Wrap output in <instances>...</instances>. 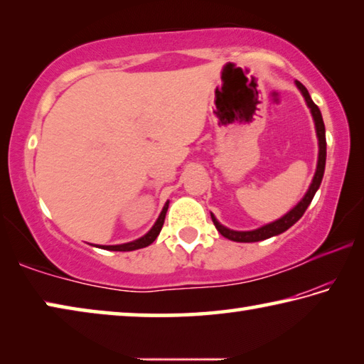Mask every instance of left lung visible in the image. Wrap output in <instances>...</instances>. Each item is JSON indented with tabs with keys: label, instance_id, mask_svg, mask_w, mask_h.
Instances as JSON below:
<instances>
[{
	"label": "left lung",
	"instance_id": "8db88e82",
	"mask_svg": "<svg viewBox=\"0 0 364 364\" xmlns=\"http://www.w3.org/2000/svg\"><path fill=\"white\" fill-rule=\"evenodd\" d=\"M295 86H297L301 96H304L306 106L311 112L313 122H315V130H316V138H318V164H316L315 176H313L310 188H308L305 196L301 197L297 205L291 208V210H289L286 215H282L281 218L271 221V223H268V225H263L260 228H257V230H250V231L230 230V228L221 225L220 221L215 218L213 213H210L215 228H217V230L220 231L221 236L228 237L230 241H234V242H258V241H263V239L278 236V234L287 231L289 228L297 223V221L301 218V215L305 213L308 205L311 204L313 197H315L316 191L319 189V184H321V181H323L324 167H326V128H324L321 110H319L316 104L313 102L310 93H308V90L305 88L304 85H301L300 82H295Z\"/></svg>",
	"mask_w": 364,
	"mask_h": 364
}]
</instances>
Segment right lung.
Wrapping results in <instances>:
<instances>
[{"label":"right lung","mask_w":364,"mask_h":364,"mask_svg":"<svg viewBox=\"0 0 364 364\" xmlns=\"http://www.w3.org/2000/svg\"><path fill=\"white\" fill-rule=\"evenodd\" d=\"M168 204L170 200L165 202V205L162 208V212H160L159 218L156 220V223L151 228L149 231H147L143 237L139 239H134L132 242H125V244H117V245H97L100 249L104 250H114V252H132V250H138V249H143L147 247V245H151L154 241H156L160 230H162L164 226V221H165V215H167L168 210Z\"/></svg>","instance_id":"right-lung-1"}]
</instances>
